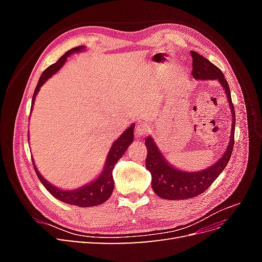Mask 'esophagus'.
Here are the masks:
<instances>
[{"label": "esophagus", "instance_id": "obj_1", "mask_svg": "<svg viewBox=\"0 0 262 262\" xmlns=\"http://www.w3.org/2000/svg\"><path fill=\"white\" fill-rule=\"evenodd\" d=\"M149 130H150V124L141 122V123H139V124L137 125V128H136L137 136L140 137V138H141V137H145L146 134L149 132Z\"/></svg>", "mask_w": 262, "mask_h": 262}]
</instances>
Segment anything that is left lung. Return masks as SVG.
Wrapping results in <instances>:
<instances>
[{
    "label": "left lung",
    "mask_w": 262,
    "mask_h": 262,
    "mask_svg": "<svg viewBox=\"0 0 262 262\" xmlns=\"http://www.w3.org/2000/svg\"><path fill=\"white\" fill-rule=\"evenodd\" d=\"M190 54L192 57L191 74L193 78L202 81L217 80L221 85L223 86L233 117L232 132L231 136H229L231 140H229L228 146L223 156L215 164L212 165L209 168H205L204 170L191 172L182 171L172 167L165 160L161 149H158L152 137H147L145 139V145L147 148L145 165L147 170L152 175V188L158 196L167 200L191 199V198L204 192L226 167L229 158H231L235 142V109L232 102L231 91H229L227 81L225 80L222 71L208 59H205L201 54L194 51H191Z\"/></svg>",
    "instance_id": "left-lung-1"
}]
</instances>
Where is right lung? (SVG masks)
<instances>
[{
	"label": "right lung",
	"mask_w": 262,
	"mask_h": 262,
	"mask_svg": "<svg viewBox=\"0 0 262 262\" xmlns=\"http://www.w3.org/2000/svg\"><path fill=\"white\" fill-rule=\"evenodd\" d=\"M83 49H84V46H80V47H76V48L67 51L57 62L53 63L52 66L48 67L43 71V73L41 74L40 78H39L38 84L35 89V93L33 95L31 109H33V105H34L37 94L39 90H40V87L43 85V83L48 80L49 77H51L54 73L58 72V71L63 67V64L66 63V60L68 57H70V55L74 52H80ZM133 129H134V124H131L129 128L114 142L112 147L109 149L104 169H102L99 177L97 179H95L94 181L90 182L89 185H85L84 187L74 189V190H62L54 187L40 175V172H39V170L37 169L36 165L34 163V158H33L34 168L39 180L41 181V184L45 186V188L48 190L54 198H57L58 200L64 203L77 205V207H83V208L96 207V205L104 203L109 199L110 195H112L114 191L115 181L113 177V170L115 168L117 162L120 160L125 150L128 149L129 145L133 142V139H134Z\"/></svg>",
	"instance_id": "right-lung-1"
}]
</instances>
